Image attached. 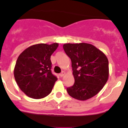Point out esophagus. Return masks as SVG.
Here are the masks:
<instances>
[{"mask_svg":"<svg viewBox=\"0 0 128 128\" xmlns=\"http://www.w3.org/2000/svg\"><path fill=\"white\" fill-rule=\"evenodd\" d=\"M65 72H62V73H61V74H60V77H63L64 76H65Z\"/></svg>","mask_w":128,"mask_h":128,"instance_id":"1","label":"esophagus"}]
</instances>
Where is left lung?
Wrapping results in <instances>:
<instances>
[{"label": "left lung", "mask_w": 128, "mask_h": 128, "mask_svg": "<svg viewBox=\"0 0 128 128\" xmlns=\"http://www.w3.org/2000/svg\"><path fill=\"white\" fill-rule=\"evenodd\" d=\"M65 53L72 62L74 85L66 88L72 98L85 100L102 90L109 76L106 56L95 46L86 43L65 44Z\"/></svg>", "instance_id": "1"}]
</instances>
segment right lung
I'll return each instance as SVG.
<instances>
[{"label": "right lung", "mask_w": 128, "mask_h": 128, "mask_svg": "<svg viewBox=\"0 0 128 128\" xmlns=\"http://www.w3.org/2000/svg\"><path fill=\"white\" fill-rule=\"evenodd\" d=\"M59 44H38L19 55L14 68L15 81L20 90L32 99H42L51 92L58 78L51 72L50 56Z\"/></svg>", "instance_id": "right-lung-1"}]
</instances>
